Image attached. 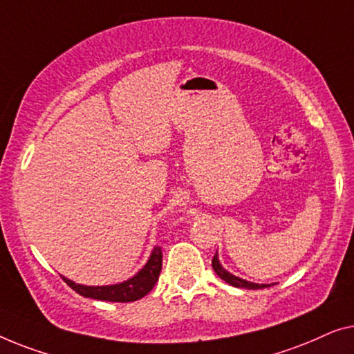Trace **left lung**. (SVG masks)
<instances>
[{
	"mask_svg": "<svg viewBox=\"0 0 354 354\" xmlns=\"http://www.w3.org/2000/svg\"><path fill=\"white\" fill-rule=\"evenodd\" d=\"M212 266H213V270H215L216 274L223 279V281H226L227 283H231V286H234V287L250 288V290H258V288L270 287V286H266V283H253V282L243 281V279H241V277H236V276L229 274V272L225 270V268L220 265V261H218L216 253H215V257H213V260H212Z\"/></svg>",
	"mask_w": 354,
	"mask_h": 354,
	"instance_id": "obj_1",
	"label": "left lung"
}]
</instances>
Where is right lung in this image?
Returning <instances> with one entry per match:
<instances>
[{"instance_id":"right-lung-1","label":"right lung","mask_w":354,"mask_h":354,"mask_svg":"<svg viewBox=\"0 0 354 354\" xmlns=\"http://www.w3.org/2000/svg\"><path fill=\"white\" fill-rule=\"evenodd\" d=\"M162 271V248L156 247L153 248L151 258L146 263V266L138 272L136 276L128 279L127 282L115 283V286H104V287H86L80 286L68 279L62 277L64 282L68 287L73 288L77 293L88 298H94V300H102V301H120L128 303L134 301L147 295L152 290V287L156 286Z\"/></svg>"}]
</instances>
